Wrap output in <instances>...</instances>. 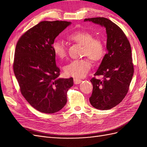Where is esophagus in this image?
Listing matches in <instances>:
<instances>
[{
  "mask_svg": "<svg viewBox=\"0 0 147 147\" xmlns=\"http://www.w3.org/2000/svg\"><path fill=\"white\" fill-rule=\"evenodd\" d=\"M74 83L75 84H78L82 82V80H80V79L77 78H74Z\"/></svg>",
  "mask_w": 147,
  "mask_h": 147,
  "instance_id": "obj_1",
  "label": "esophagus"
}]
</instances>
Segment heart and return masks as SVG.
Wrapping results in <instances>:
<instances>
[{
  "label": "heart",
  "mask_w": 147,
  "mask_h": 147,
  "mask_svg": "<svg viewBox=\"0 0 147 147\" xmlns=\"http://www.w3.org/2000/svg\"><path fill=\"white\" fill-rule=\"evenodd\" d=\"M70 40L83 45V54L93 61L100 59L105 54V46L101 39L93 38V35L86 30H78L70 34L67 37ZM52 49L55 55L60 59L66 56V48L64 44L55 40L52 44ZM91 67L88 59H75L67 64L64 71L67 75L75 77H83L87 74Z\"/></svg>",
  "instance_id": "obj_1"
}]
</instances>
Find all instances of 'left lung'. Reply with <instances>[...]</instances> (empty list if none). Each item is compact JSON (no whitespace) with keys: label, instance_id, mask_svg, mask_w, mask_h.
I'll use <instances>...</instances> for the list:
<instances>
[{"label":"left lung","instance_id":"8db88e82","mask_svg":"<svg viewBox=\"0 0 147 147\" xmlns=\"http://www.w3.org/2000/svg\"><path fill=\"white\" fill-rule=\"evenodd\" d=\"M105 27L107 50L94 76L91 79L93 90L90 102L98 110H109L121 102L127 94L134 74L130 43L119 26L103 17L84 19Z\"/></svg>","mask_w":147,"mask_h":147}]
</instances>
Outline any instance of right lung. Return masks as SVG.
Instances as JSON below:
<instances>
[{
  "instance_id": "right-lung-1",
  "label": "right lung",
  "mask_w": 147,
  "mask_h": 147,
  "mask_svg": "<svg viewBox=\"0 0 147 147\" xmlns=\"http://www.w3.org/2000/svg\"><path fill=\"white\" fill-rule=\"evenodd\" d=\"M71 24L64 21H44L30 28L17 42L13 70L20 91L38 111L53 113L63 109L73 78H60L52 49L55 39Z\"/></svg>"
}]
</instances>
